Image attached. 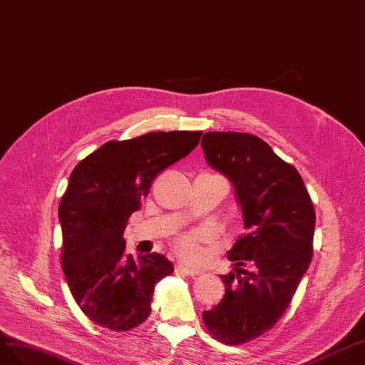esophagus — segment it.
Wrapping results in <instances>:
<instances>
[{
    "label": "esophagus",
    "mask_w": 365,
    "mask_h": 365,
    "mask_svg": "<svg viewBox=\"0 0 365 365\" xmlns=\"http://www.w3.org/2000/svg\"><path fill=\"white\" fill-rule=\"evenodd\" d=\"M177 269L179 270H182L183 274H186V275H190V277H195V275H199V274H202V270L199 269V267H194V266H190V264H185V263H179L177 264Z\"/></svg>",
    "instance_id": "34e87169"
}]
</instances>
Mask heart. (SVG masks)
Segmentation results:
<instances>
[{
    "instance_id": "obj_1",
    "label": "heart",
    "mask_w": 365,
    "mask_h": 365,
    "mask_svg": "<svg viewBox=\"0 0 365 365\" xmlns=\"http://www.w3.org/2000/svg\"><path fill=\"white\" fill-rule=\"evenodd\" d=\"M205 235L202 232H191V234H183L174 242V249L180 255L190 259L199 258V242Z\"/></svg>"
}]
</instances>
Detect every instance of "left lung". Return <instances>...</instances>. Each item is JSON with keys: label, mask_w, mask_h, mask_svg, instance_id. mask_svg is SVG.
Masks as SVG:
<instances>
[{"label": "left lung", "mask_w": 365, "mask_h": 365, "mask_svg": "<svg viewBox=\"0 0 365 365\" xmlns=\"http://www.w3.org/2000/svg\"><path fill=\"white\" fill-rule=\"evenodd\" d=\"M202 148L232 183L247 229L227 254L237 263L222 275L225 297L202 315L215 339L237 346L272 329L289 307L310 264L315 210L299 173L259 138L210 131Z\"/></svg>", "instance_id": "obj_1"}]
</instances>
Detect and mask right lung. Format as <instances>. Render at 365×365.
<instances>
[{
	"mask_svg": "<svg viewBox=\"0 0 365 365\" xmlns=\"http://www.w3.org/2000/svg\"><path fill=\"white\" fill-rule=\"evenodd\" d=\"M202 131H158L111 140L81 160L59 203L62 270L81 310L98 326L125 331L151 314L154 286L174 272L153 252L125 254L123 231L158 175L199 145Z\"/></svg>",
	"mask_w": 365,
	"mask_h": 365,
	"instance_id": "obj_1",
	"label": "right lung"
}]
</instances>
